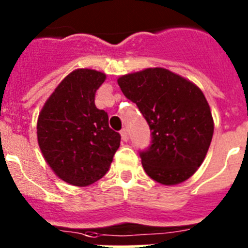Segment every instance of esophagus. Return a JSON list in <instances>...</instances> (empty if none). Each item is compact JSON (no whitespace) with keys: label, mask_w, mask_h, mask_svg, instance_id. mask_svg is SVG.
<instances>
[{"label":"esophagus","mask_w":248,"mask_h":248,"mask_svg":"<svg viewBox=\"0 0 248 248\" xmlns=\"http://www.w3.org/2000/svg\"><path fill=\"white\" fill-rule=\"evenodd\" d=\"M120 135H122V139L124 140V141H128V140H129V133H128V130H126L125 128L120 130Z\"/></svg>","instance_id":"34e87169"}]
</instances>
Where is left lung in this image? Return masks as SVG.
Returning a JSON list of instances; mask_svg holds the SVG:
<instances>
[{
    "label": "left lung",
    "mask_w": 248,
    "mask_h": 248,
    "mask_svg": "<svg viewBox=\"0 0 248 248\" xmlns=\"http://www.w3.org/2000/svg\"><path fill=\"white\" fill-rule=\"evenodd\" d=\"M118 84L150 128V145L139 153L146 174L163 185L187 180L202 164L214 134L201 89L165 68L122 76Z\"/></svg>",
    "instance_id": "obj_1"
}]
</instances>
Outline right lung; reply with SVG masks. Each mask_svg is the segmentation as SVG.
<instances>
[{
    "label": "right lung",
    "instance_id": "1",
    "mask_svg": "<svg viewBox=\"0 0 248 248\" xmlns=\"http://www.w3.org/2000/svg\"><path fill=\"white\" fill-rule=\"evenodd\" d=\"M105 74L76 69L50 94L37 122L43 157L54 174L74 186H88L109 170L120 134L109 128L108 114L94 103Z\"/></svg>",
    "mask_w": 248,
    "mask_h": 248
}]
</instances>
